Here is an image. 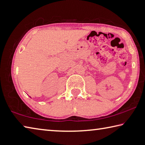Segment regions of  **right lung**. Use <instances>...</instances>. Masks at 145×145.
<instances>
[{"label":"right lung","mask_w":145,"mask_h":145,"mask_svg":"<svg viewBox=\"0 0 145 145\" xmlns=\"http://www.w3.org/2000/svg\"><path fill=\"white\" fill-rule=\"evenodd\" d=\"M30 98H31V97H30Z\"/></svg>","instance_id":"add662e5"}]
</instances>
